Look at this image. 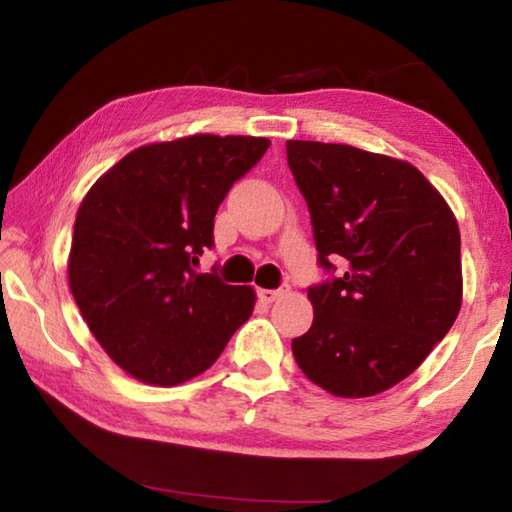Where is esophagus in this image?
I'll return each instance as SVG.
<instances>
[{"instance_id": "34e87169", "label": "esophagus", "mask_w": 512, "mask_h": 512, "mask_svg": "<svg viewBox=\"0 0 512 512\" xmlns=\"http://www.w3.org/2000/svg\"><path fill=\"white\" fill-rule=\"evenodd\" d=\"M289 289L287 287H282V289H257V298L264 302V305H271V302H275L277 298H282L284 293H287Z\"/></svg>"}]
</instances>
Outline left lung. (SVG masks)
Returning a JSON list of instances; mask_svg holds the SVG:
<instances>
[{
	"label": "left lung",
	"mask_w": 512,
	"mask_h": 512,
	"mask_svg": "<svg viewBox=\"0 0 512 512\" xmlns=\"http://www.w3.org/2000/svg\"><path fill=\"white\" fill-rule=\"evenodd\" d=\"M318 259L348 268L309 289L314 323L293 339L300 370L359 400L400 384L452 329L463 305L461 232L443 194L411 162L350 144L287 142Z\"/></svg>",
	"instance_id": "1"
}]
</instances>
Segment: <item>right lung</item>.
Masks as SVG:
<instances>
[{
	"instance_id": "obj_1",
	"label": "right lung",
	"mask_w": 512,
	"mask_h": 512,
	"mask_svg": "<svg viewBox=\"0 0 512 512\" xmlns=\"http://www.w3.org/2000/svg\"><path fill=\"white\" fill-rule=\"evenodd\" d=\"M266 137L189 135L124 155L83 196L67 280L83 320L133 379L178 386L219 359L255 309L253 287L196 273L214 214Z\"/></svg>"
}]
</instances>
